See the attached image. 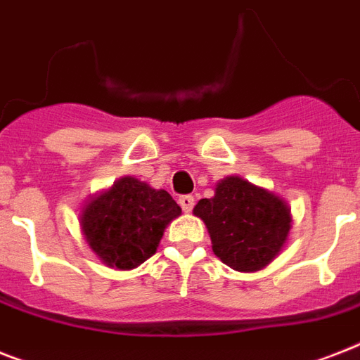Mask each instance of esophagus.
I'll use <instances>...</instances> for the list:
<instances>
[{"label":"esophagus","instance_id":"34e87169","mask_svg":"<svg viewBox=\"0 0 360 360\" xmlns=\"http://www.w3.org/2000/svg\"><path fill=\"white\" fill-rule=\"evenodd\" d=\"M179 205H181V209L185 210V212H190V210H192V207H194V198H192V195H181Z\"/></svg>","mask_w":360,"mask_h":360}]
</instances>
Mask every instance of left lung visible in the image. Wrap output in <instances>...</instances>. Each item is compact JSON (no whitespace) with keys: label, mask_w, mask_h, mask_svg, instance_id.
<instances>
[{"label":"left lung","mask_w":360,"mask_h":360,"mask_svg":"<svg viewBox=\"0 0 360 360\" xmlns=\"http://www.w3.org/2000/svg\"><path fill=\"white\" fill-rule=\"evenodd\" d=\"M192 212L205 224L214 255L246 274L276 261L292 229L288 203L240 175L218 181L214 195L198 201Z\"/></svg>","instance_id":"8db88e82"}]
</instances>
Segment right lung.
Here are the masks:
<instances>
[{
  "instance_id": "obj_1",
  "label": "right lung",
  "mask_w": 360,
  "mask_h": 360,
  "mask_svg": "<svg viewBox=\"0 0 360 360\" xmlns=\"http://www.w3.org/2000/svg\"><path fill=\"white\" fill-rule=\"evenodd\" d=\"M177 216L181 207L166 190L124 175L84 201L79 226L105 266L133 270L155 255L166 227Z\"/></svg>"
}]
</instances>
